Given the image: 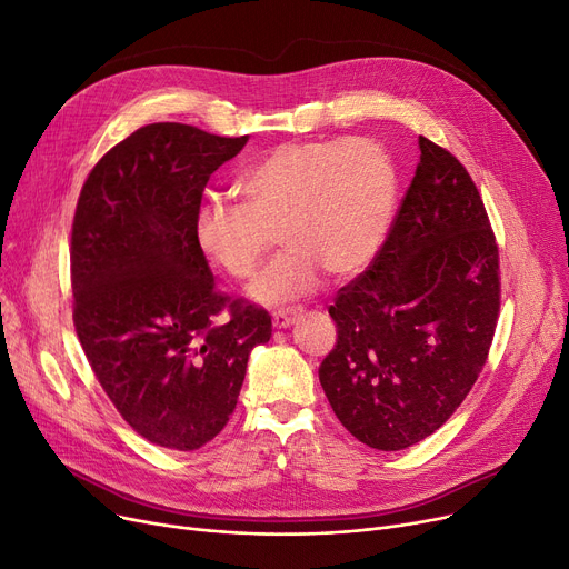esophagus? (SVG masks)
Masks as SVG:
<instances>
[{
	"label": "esophagus",
	"instance_id": "esophagus-1",
	"mask_svg": "<svg viewBox=\"0 0 569 569\" xmlns=\"http://www.w3.org/2000/svg\"><path fill=\"white\" fill-rule=\"evenodd\" d=\"M303 312V308H287V310H278L273 312V327L276 329H287Z\"/></svg>",
	"mask_w": 569,
	"mask_h": 569
}]
</instances>
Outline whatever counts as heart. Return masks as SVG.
Masks as SVG:
<instances>
[{
	"label": "heart",
	"mask_w": 569,
	"mask_h": 569,
	"mask_svg": "<svg viewBox=\"0 0 569 569\" xmlns=\"http://www.w3.org/2000/svg\"><path fill=\"white\" fill-rule=\"evenodd\" d=\"M240 203L212 201L194 233L206 259L250 280L273 246L284 252L252 284L261 303L312 293L321 273L349 278L385 246L396 208V169L370 139L289 141L261 154L236 180Z\"/></svg>",
	"instance_id": "obj_1"
}]
</instances>
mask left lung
<instances>
[{
    "instance_id": "1",
    "label": "left lung",
    "mask_w": 569,
    "mask_h": 569,
    "mask_svg": "<svg viewBox=\"0 0 569 569\" xmlns=\"http://www.w3.org/2000/svg\"><path fill=\"white\" fill-rule=\"evenodd\" d=\"M419 164L385 246L329 308L336 347L319 382L359 442L398 451L432 436L489 359L500 254L479 189L419 137Z\"/></svg>"
}]
</instances>
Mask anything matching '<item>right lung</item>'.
<instances>
[{"label": "right lung", "mask_w": 569, "mask_h": 569, "mask_svg": "<svg viewBox=\"0 0 569 569\" xmlns=\"http://www.w3.org/2000/svg\"><path fill=\"white\" fill-rule=\"evenodd\" d=\"M246 143L146 124L97 161L76 203L80 347L120 417L167 449L194 451L218 436L252 347L270 340V315L214 287L194 233L210 176Z\"/></svg>", "instance_id": "1"}]
</instances>
